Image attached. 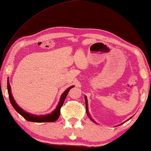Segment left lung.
I'll return each mask as SVG.
<instances>
[{
  "label": "left lung",
  "instance_id": "1",
  "mask_svg": "<svg viewBox=\"0 0 151 151\" xmlns=\"http://www.w3.org/2000/svg\"><path fill=\"white\" fill-rule=\"evenodd\" d=\"M84 98H84V99H85V104H86V114H87V115H88V117H89V118H90V119H91V121H93V122H94V123H96V124H97V123L96 122H95V121L93 120V119H92V117H91V115H90V114H89V112H88V101H87V98H86V96H85V97H84ZM131 118H132V117H130V118H129V119H128L127 121H128V120H129V119H131ZM124 122L122 123V124H124ZM121 124H120V125H121Z\"/></svg>",
  "mask_w": 151,
  "mask_h": 151
}]
</instances>
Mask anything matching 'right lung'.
Wrapping results in <instances>:
<instances>
[{"instance_id":"add662e5","label":"right lung","mask_w":151,"mask_h":151,"mask_svg":"<svg viewBox=\"0 0 151 151\" xmlns=\"http://www.w3.org/2000/svg\"><path fill=\"white\" fill-rule=\"evenodd\" d=\"M73 85L70 86V87L68 88L67 90H65V91L63 92V93L61 95L60 98L59 102L57 105L56 108H55L52 112L46 115H38L35 114H32V113L24 111L23 109L20 108V107L18 106L17 103L16 102L15 100L14 99V97L12 96L11 86H10L9 80H7L8 94H9V98L12 106H13L14 109H15L20 115H21L24 119H27V121L33 122H53L56 121L57 119L59 118L60 115V109L64 104L66 97H67L69 90L73 88Z\"/></svg>"}]
</instances>
